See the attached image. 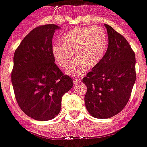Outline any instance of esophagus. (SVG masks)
<instances>
[{
	"label": "esophagus",
	"instance_id": "1",
	"mask_svg": "<svg viewBox=\"0 0 147 147\" xmlns=\"http://www.w3.org/2000/svg\"><path fill=\"white\" fill-rule=\"evenodd\" d=\"M75 80H74V84H75V86H76L77 84H78V83H80V79H78V78H74Z\"/></svg>",
	"mask_w": 147,
	"mask_h": 147
}]
</instances>
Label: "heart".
Segmentation results:
<instances>
[{
    "label": "heart",
    "instance_id": "1",
    "mask_svg": "<svg viewBox=\"0 0 147 147\" xmlns=\"http://www.w3.org/2000/svg\"><path fill=\"white\" fill-rule=\"evenodd\" d=\"M108 47V37L105 30L98 26L78 27L63 36L61 44L52 47L55 61L61 69H66L74 60L77 61L67 73L75 77L84 75L87 67L92 69L101 63Z\"/></svg>",
    "mask_w": 147,
    "mask_h": 147
}]
</instances>
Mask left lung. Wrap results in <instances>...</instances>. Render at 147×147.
<instances>
[{
  "label": "left lung",
  "instance_id": "obj_1",
  "mask_svg": "<svg viewBox=\"0 0 147 147\" xmlns=\"http://www.w3.org/2000/svg\"><path fill=\"white\" fill-rule=\"evenodd\" d=\"M105 25L109 38L105 57L83 78L87 86L86 107L98 119L112 117L124 109L136 76L135 53L127 40L111 26Z\"/></svg>",
  "mask_w": 147,
  "mask_h": 147
}]
</instances>
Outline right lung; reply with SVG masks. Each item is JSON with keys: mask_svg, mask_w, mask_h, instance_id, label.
I'll return each mask as SVG.
<instances>
[{"mask_svg": "<svg viewBox=\"0 0 147 147\" xmlns=\"http://www.w3.org/2000/svg\"><path fill=\"white\" fill-rule=\"evenodd\" d=\"M56 24H44L30 31L13 55L11 83L22 111L36 120L54 118L60 112L61 98L73 86L54 63L52 38Z\"/></svg>", "mask_w": 147, "mask_h": 147, "instance_id": "right-lung-1", "label": "right lung"}]
</instances>
